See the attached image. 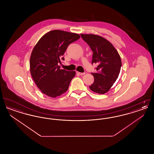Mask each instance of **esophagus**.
Here are the masks:
<instances>
[{
	"instance_id": "34e87169",
	"label": "esophagus",
	"mask_w": 154,
	"mask_h": 154,
	"mask_svg": "<svg viewBox=\"0 0 154 154\" xmlns=\"http://www.w3.org/2000/svg\"><path fill=\"white\" fill-rule=\"evenodd\" d=\"M77 73L79 74H80V75H84V74H85V73L84 72V73H80V72H77Z\"/></svg>"
}]
</instances>
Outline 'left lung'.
Returning a JSON list of instances; mask_svg holds the SVG:
<instances>
[{"mask_svg":"<svg viewBox=\"0 0 154 154\" xmlns=\"http://www.w3.org/2000/svg\"><path fill=\"white\" fill-rule=\"evenodd\" d=\"M82 38L93 51L92 64L96 63V73H92L94 82L89 87L99 94L107 92L120 73L122 62L120 55L112 44L106 38L93 34H81Z\"/></svg>","mask_w":154,"mask_h":154,"instance_id":"1","label":"left lung"}]
</instances>
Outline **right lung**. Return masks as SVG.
Instances as JSON below:
<instances>
[{"instance_id":"1","label":"right lung","mask_w":154,"mask_h":154,"mask_svg":"<svg viewBox=\"0 0 154 154\" xmlns=\"http://www.w3.org/2000/svg\"><path fill=\"white\" fill-rule=\"evenodd\" d=\"M80 38L79 34L53 30L37 43L30 58V70L37 87L45 95L56 97L66 92L75 71L60 69L58 65L69 45Z\"/></svg>"}]
</instances>
